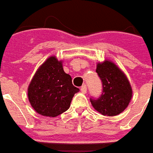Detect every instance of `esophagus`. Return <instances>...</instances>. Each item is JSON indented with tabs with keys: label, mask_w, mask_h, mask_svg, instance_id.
<instances>
[{
	"label": "esophagus",
	"mask_w": 153,
	"mask_h": 153,
	"mask_svg": "<svg viewBox=\"0 0 153 153\" xmlns=\"http://www.w3.org/2000/svg\"><path fill=\"white\" fill-rule=\"evenodd\" d=\"M80 91L83 92V93H85L86 92V91H87V87H86V85H83L82 86H81V88H80Z\"/></svg>",
	"instance_id": "obj_1"
}]
</instances>
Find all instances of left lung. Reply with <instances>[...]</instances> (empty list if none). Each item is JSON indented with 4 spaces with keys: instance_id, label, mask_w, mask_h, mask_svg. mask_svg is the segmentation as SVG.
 Returning <instances> with one entry per match:
<instances>
[{
    "instance_id": "8db88e82",
    "label": "left lung",
    "mask_w": 153,
    "mask_h": 153,
    "mask_svg": "<svg viewBox=\"0 0 153 153\" xmlns=\"http://www.w3.org/2000/svg\"><path fill=\"white\" fill-rule=\"evenodd\" d=\"M97 74L102 82V93L91 97L93 108L103 116H113L125 110L132 97V88L125 74L109 61L97 66Z\"/></svg>"
}]
</instances>
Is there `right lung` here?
Segmentation results:
<instances>
[{
    "instance_id": "1",
    "label": "right lung",
    "mask_w": 153,
    "mask_h": 153,
    "mask_svg": "<svg viewBox=\"0 0 153 153\" xmlns=\"http://www.w3.org/2000/svg\"><path fill=\"white\" fill-rule=\"evenodd\" d=\"M79 91L72 83L71 76L64 72L62 62L51 56L38 68L30 81L28 97L38 114L55 117L68 110Z\"/></svg>"
}]
</instances>
